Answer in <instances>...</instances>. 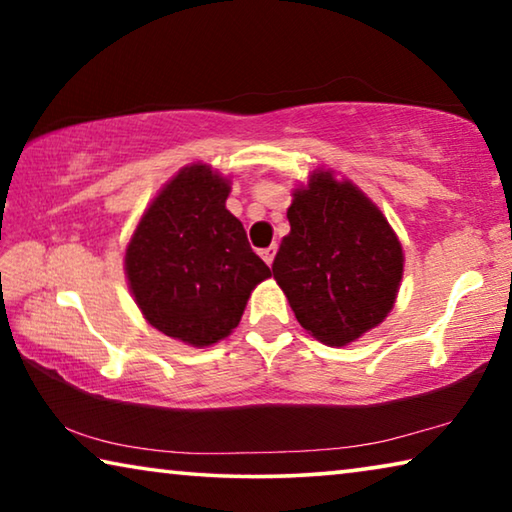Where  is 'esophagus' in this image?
Returning <instances> with one entry per match:
<instances>
[{"instance_id": "esophagus-1", "label": "esophagus", "mask_w": 512, "mask_h": 512, "mask_svg": "<svg viewBox=\"0 0 512 512\" xmlns=\"http://www.w3.org/2000/svg\"><path fill=\"white\" fill-rule=\"evenodd\" d=\"M275 253H277V246L273 244V246H268V248H264V250H262V253H259V255H262V259H264V262H266L268 266H271V264H273V259H275Z\"/></svg>"}]
</instances>
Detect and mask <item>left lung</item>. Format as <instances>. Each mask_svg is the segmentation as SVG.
<instances>
[{"label":"left lung","mask_w":512,"mask_h":512,"mask_svg":"<svg viewBox=\"0 0 512 512\" xmlns=\"http://www.w3.org/2000/svg\"><path fill=\"white\" fill-rule=\"evenodd\" d=\"M291 232L273 277L298 323L325 345H348L384 323L404 275V250L379 207L334 171L293 189Z\"/></svg>","instance_id":"left-lung-1"}]
</instances>
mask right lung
<instances>
[{"instance_id": "add662e5", "label": "right lung", "mask_w": 512, "mask_h": 512, "mask_svg": "<svg viewBox=\"0 0 512 512\" xmlns=\"http://www.w3.org/2000/svg\"><path fill=\"white\" fill-rule=\"evenodd\" d=\"M230 178L194 162L164 185L126 246L124 271L135 305L158 332L192 348L219 343L271 277L225 201Z\"/></svg>"}]
</instances>
